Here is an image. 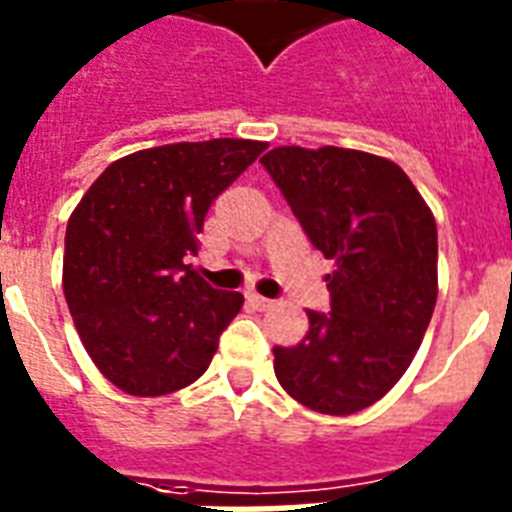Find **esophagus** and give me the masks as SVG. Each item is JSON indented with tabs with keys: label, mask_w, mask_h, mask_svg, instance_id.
Masks as SVG:
<instances>
[{
	"label": "esophagus",
	"mask_w": 512,
	"mask_h": 512,
	"mask_svg": "<svg viewBox=\"0 0 512 512\" xmlns=\"http://www.w3.org/2000/svg\"><path fill=\"white\" fill-rule=\"evenodd\" d=\"M248 304H251L253 310H269L275 301L264 299V296H259V293H248Z\"/></svg>",
	"instance_id": "esophagus-1"
}]
</instances>
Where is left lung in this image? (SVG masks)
I'll list each match as a JSON object with an SVG mask.
<instances>
[{
  "label": "left lung",
  "mask_w": 512,
  "mask_h": 512,
  "mask_svg": "<svg viewBox=\"0 0 512 512\" xmlns=\"http://www.w3.org/2000/svg\"><path fill=\"white\" fill-rule=\"evenodd\" d=\"M310 243L336 269L331 312L275 347V376L301 406L355 414L406 374L438 299V229L395 162L355 149L277 146L261 157Z\"/></svg>",
  "instance_id": "obj_1"
}]
</instances>
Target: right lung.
Returning a JSON list of instances; mask_svg holds the SVG:
<instances>
[{"label": "right lung", "instance_id": "add662e5", "mask_svg": "<svg viewBox=\"0 0 512 512\" xmlns=\"http://www.w3.org/2000/svg\"><path fill=\"white\" fill-rule=\"evenodd\" d=\"M264 141L213 138L128 154L95 178L66 227L63 293L98 371L157 398L197 382L243 293L205 283L186 256L213 200Z\"/></svg>", "mask_w": 512, "mask_h": 512}]
</instances>
